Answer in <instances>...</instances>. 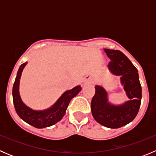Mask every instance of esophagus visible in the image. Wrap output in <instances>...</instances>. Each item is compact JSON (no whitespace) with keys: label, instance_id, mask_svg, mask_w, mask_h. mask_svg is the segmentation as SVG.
<instances>
[{"label":"esophagus","instance_id":"34e87169","mask_svg":"<svg viewBox=\"0 0 156 156\" xmlns=\"http://www.w3.org/2000/svg\"><path fill=\"white\" fill-rule=\"evenodd\" d=\"M82 82H83V84H84V85L90 84V83H91V78H90V77H87V76L85 77V78L83 79Z\"/></svg>","mask_w":156,"mask_h":156}]
</instances>
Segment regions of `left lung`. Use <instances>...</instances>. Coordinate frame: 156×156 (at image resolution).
<instances>
[{
    "instance_id": "8db88e82",
    "label": "left lung",
    "mask_w": 156,
    "mask_h": 156,
    "mask_svg": "<svg viewBox=\"0 0 156 156\" xmlns=\"http://www.w3.org/2000/svg\"><path fill=\"white\" fill-rule=\"evenodd\" d=\"M103 50L112 60L108 65L109 72L120 78L121 84L129 100L121 104L112 103L105 88L96 84L95 95L91 101V112L100 125L108 128H119L131 122L137 115L142 88L137 69L122 52L109 49Z\"/></svg>"
}]
</instances>
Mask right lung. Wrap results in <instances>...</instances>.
I'll use <instances>...</instances> for the list:
<instances>
[{
  "instance_id": "obj_1",
  "label": "right lung",
  "mask_w": 156,
  "mask_h": 156,
  "mask_svg": "<svg viewBox=\"0 0 156 156\" xmlns=\"http://www.w3.org/2000/svg\"><path fill=\"white\" fill-rule=\"evenodd\" d=\"M28 62L20 66L12 87V99L16 112L24 122L37 128H45L54 125L65 115L69 103L81 90L80 85L65 91L56 103L43 110H35L29 107L22 100L20 94V82L22 73Z\"/></svg>"
}]
</instances>
